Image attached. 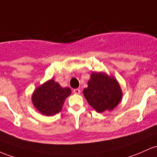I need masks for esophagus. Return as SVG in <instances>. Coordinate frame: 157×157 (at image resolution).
<instances>
[{
	"label": "esophagus",
	"instance_id": "1",
	"mask_svg": "<svg viewBox=\"0 0 157 157\" xmlns=\"http://www.w3.org/2000/svg\"><path fill=\"white\" fill-rule=\"evenodd\" d=\"M73 93H75V94H79V93H81V90L78 88H76V89H74L73 90Z\"/></svg>",
	"mask_w": 157,
	"mask_h": 157
}]
</instances>
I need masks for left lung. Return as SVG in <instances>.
Masks as SVG:
<instances>
[{"label": "left lung", "mask_w": 157, "mask_h": 157, "mask_svg": "<svg viewBox=\"0 0 157 157\" xmlns=\"http://www.w3.org/2000/svg\"><path fill=\"white\" fill-rule=\"evenodd\" d=\"M83 93L89 105L98 113L113 110L122 97L117 79L104 73L91 74L88 87L84 88Z\"/></svg>", "instance_id": "8db88e82"}]
</instances>
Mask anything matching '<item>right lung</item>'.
Returning a JSON list of instances; mask_svg holds the SVG:
<instances>
[{"label": "right lung", "instance_id": "add662e5", "mask_svg": "<svg viewBox=\"0 0 157 157\" xmlns=\"http://www.w3.org/2000/svg\"><path fill=\"white\" fill-rule=\"evenodd\" d=\"M70 94L69 87H61L58 82L50 79L36 88L32 96V101L40 113L53 116L61 111L65 99Z\"/></svg>", "mask_w": 157, "mask_h": 157}]
</instances>
